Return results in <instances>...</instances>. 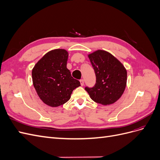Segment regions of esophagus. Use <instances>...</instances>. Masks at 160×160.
<instances>
[{"label":"esophagus","instance_id":"obj_1","mask_svg":"<svg viewBox=\"0 0 160 160\" xmlns=\"http://www.w3.org/2000/svg\"><path fill=\"white\" fill-rule=\"evenodd\" d=\"M80 83H81V86H83V85H84V80L83 79H81L80 80Z\"/></svg>","mask_w":160,"mask_h":160}]
</instances>
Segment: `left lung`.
I'll list each match as a JSON object with an SVG mask.
<instances>
[{
	"label": "left lung",
	"mask_w": 160,
	"mask_h": 160,
	"mask_svg": "<svg viewBox=\"0 0 160 160\" xmlns=\"http://www.w3.org/2000/svg\"><path fill=\"white\" fill-rule=\"evenodd\" d=\"M95 70L96 83L93 88H85L91 99L103 105L116 102L127 85V70L117 58L104 50L88 55Z\"/></svg>",
	"instance_id": "obj_1"
}]
</instances>
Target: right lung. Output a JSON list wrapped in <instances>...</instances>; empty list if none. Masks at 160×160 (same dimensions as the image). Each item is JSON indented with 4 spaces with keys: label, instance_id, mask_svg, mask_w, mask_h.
Here are the masks:
<instances>
[{
    "label": "right lung",
    "instance_id": "right-lung-1",
    "mask_svg": "<svg viewBox=\"0 0 160 160\" xmlns=\"http://www.w3.org/2000/svg\"><path fill=\"white\" fill-rule=\"evenodd\" d=\"M69 52L63 49H53L43 56L32 70L33 86L42 101L52 108L65 104L80 82L72 78L67 68Z\"/></svg>",
    "mask_w": 160,
    "mask_h": 160
}]
</instances>
